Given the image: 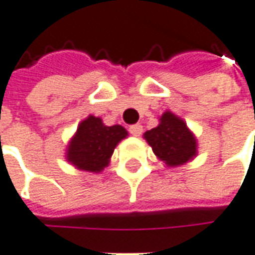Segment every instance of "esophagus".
I'll list each match as a JSON object with an SVG mask.
<instances>
[{
	"label": "esophagus",
	"mask_w": 255,
	"mask_h": 255,
	"mask_svg": "<svg viewBox=\"0 0 255 255\" xmlns=\"http://www.w3.org/2000/svg\"><path fill=\"white\" fill-rule=\"evenodd\" d=\"M129 131H130L133 136H136L138 137L141 133H143V126L140 124H136V125H131L130 128H129Z\"/></svg>",
	"instance_id": "esophagus-1"
}]
</instances>
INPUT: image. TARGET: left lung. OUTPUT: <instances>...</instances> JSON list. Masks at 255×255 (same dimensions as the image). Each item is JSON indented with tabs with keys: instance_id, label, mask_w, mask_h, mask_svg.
Wrapping results in <instances>:
<instances>
[{
	"instance_id": "obj_1",
	"label": "left lung",
	"mask_w": 255,
	"mask_h": 255,
	"mask_svg": "<svg viewBox=\"0 0 255 255\" xmlns=\"http://www.w3.org/2000/svg\"><path fill=\"white\" fill-rule=\"evenodd\" d=\"M145 141L151 145L158 159L166 166H179L197 155V140L183 119L166 111L159 118L157 128L144 133Z\"/></svg>"
}]
</instances>
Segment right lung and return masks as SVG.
Returning a JSON list of instances; mask_svg holds the SVG:
<instances>
[{
	"label": "right lung",
	"mask_w": 255,
	"mask_h": 255,
	"mask_svg": "<svg viewBox=\"0 0 255 255\" xmlns=\"http://www.w3.org/2000/svg\"><path fill=\"white\" fill-rule=\"evenodd\" d=\"M126 136L124 126H105L101 118L90 115L77 126L68 144L66 161L80 171L101 172L110 164L118 143Z\"/></svg>",
	"instance_id": "obj_1"
}]
</instances>
